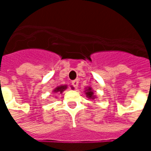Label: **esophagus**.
Instances as JSON below:
<instances>
[{
	"mask_svg": "<svg viewBox=\"0 0 151 151\" xmlns=\"http://www.w3.org/2000/svg\"><path fill=\"white\" fill-rule=\"evenodd\" d=\"M78 83H79L78 80H74L72 81V85H73V86L75 88H77L78 87Z\"/></svg>",
	"mask_w": 151,
	"mask_h": 151,
	"instance_id": "34e87169",
	"label": "esophagus"
}]
</instances>
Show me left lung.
I'll return each mask as SVG.
<instances>
[{
  "mask_svg": "<svg viewBox=\"0 0 151 151\" xmlns=\"http://www.w3.org/2000/svg\"><path fill=\"white\" fill-rule=\"evenodd\" d=\"M85 95H86V96L90 99H95L96 98V96L94 95V92H93V90L92 89V88L91 87H87L86 88V89H85Z\"/></svg>",
  "mask_w": 151,
  "mask_h": 151,
  "instance_id": "left-lung-1",
  "label": "left lung"
}]
</instances>
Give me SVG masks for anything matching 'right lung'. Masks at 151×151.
<instances>
[{"label": "right lung", "mask_w": 151, "mask_h": 151, "mask_svg": "<svg viewBox=\"0 0 151 151\" xmlns=\"http://www.w3.org/2000/svg\"><path fill=\"white\" fill-rule=\"evenodd\" d=\"M70 87L72 89H73V88H74L73 86H70ZM66 88H67V85H59V86L56 87L54 90H53V92H54V93H59V94H62V93H63V92H64V91H65Z\"/></svg>", "instance_id": "1"}]
</instances>
